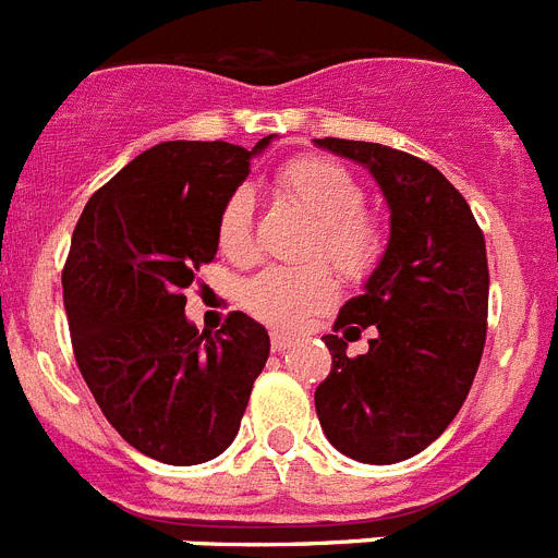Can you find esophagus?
Masks as SVG:
<instances>
[{"instance_id": "1", "label": "esophagus", "mask_w": 558, "mask_h": 558, "mask_svg": "<svg viewBox=\"0 0 558 558\" xmlns=\"http://www.w3.org/2000/svg\"><path fill=\"white\" fill-rule=\"evenodd\" d=\"M290 344H293V336L290 333H282V330H274V333H270V348H274V353L288 351Z\"/></svg>"}]
</instances>
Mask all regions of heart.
Masks as SVG:
<instances>
[{
  "label": "heart",
  "instance_id": "b5f03b06",
  "mask_svg": "<svg viewBox=\"0 0 558 558\" xmlns=\"http://www.w3.org/2000/svg\"><path fill=\"white\" fill-rule=\"evenodd\" d=\"M276 187L296 202L316 233L311 256H325L344 279H365L385 253V228L365 207V187L344 165L328 156H296L276 173ZM216 242L230 262L253 256V193L236 187L216 216ZM336 296L330 270L319 262L302 268H265L242 288L247 311L270 325H296L311 313L328 307Z\"/></svg>",
  "mask_w": 558,
  "mask_h": 558
}]
</instances>
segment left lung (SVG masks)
Masks as SVG:
<instances>
[{
    "mask_svg": "<svg viewBox=\"0 0 558 558\" xmlns=\"http://www.w3.org/2000/svg\"><path fill=\"white\" fill-rule=\"evenodd\" d=\"M365 165L390 207L388 251L322 336L333 367L316 388V416L339 453L393 464L445 434L468 399L487 336L485 236L464 196L434 165L388 145L313 140ZM377 330L367 354L347 342ZM344 329V335L338 330Z\"/></svg>",
    "mask_w": 558,
    "mask_h": 558,
    "instance_id": "1",
    "label": "left lung"
}]
</instances>
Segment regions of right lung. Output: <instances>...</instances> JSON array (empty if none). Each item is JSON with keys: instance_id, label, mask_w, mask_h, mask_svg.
Masks as SVG:
<instances>
[{"instance_id": "1", "label": "right lung", "mask_w": 558, "mask_h": 558, "mask_svg": "<svg viewBox=\"0 0 558 558\" xmlns=\"http://www.w3.org/2000/svg\"><path fill=\"white\" fill-rule=\"evenodd\" d=\"M230 142H162L87 199L62 270L73 356L128 445L165 464H202L236 439L268 330L233 311L196 330L185 293L216 256V216L251 173Z\"/></svg>"}]
</instances>
